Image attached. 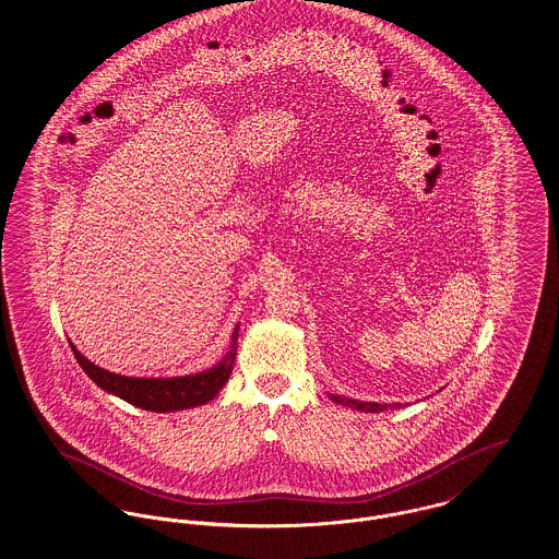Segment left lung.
<instances>
[{
    "label": "left lung",
    "mask_w": 559,
    "mask_h": 559,
    "mask_svg": "<svg viewBox=\"0 0 559 559\" xmlns=\"http://www.w3.org/2000/svg\"><path fill=\"white\" fill-rule=\"evenodd\" d=\"M333 403L336 405H343V407H349V409L362 411V413H379V411L385 409H399L401 405H381V403H365V401H356V399H345V396H336L331 394Z\"/></svg>",
    "instance_id": "8db88e82"
}]
</instances>
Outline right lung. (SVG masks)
Segmentation results:
<instances>
[{
	"label": "right lung",
	"mask_w": 559,
	"mask_h": 559,
	"mask_svg": "<svg viewBox=\"0 0 559 559\" xmlns=\"http://www.w3.org/2000/svg\"><path fill=\"white\" fill-rule=\"evenodd\" d=\"M237 335L239 326L233 331V343L228 354L223 360L207 369V371L197 372V374H185V377H124L116 372L106 371L97 365H93L88 358H84L74 343V352L78 365L82 371L86 372L102 390L108 394H114L140 409L156 411V413H167V411H185L190 407L205 405L214 401V396L223 390L224 383L228 381L235 356H237Z\"/></svg>",
	"instance_id": "add662e5"
}]
</instances>
